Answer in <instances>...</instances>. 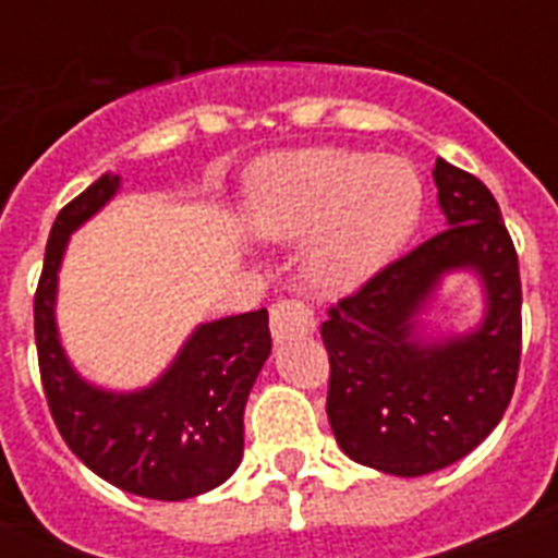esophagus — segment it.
Returning <instances> with one entry per match:
<instances>
[{
    "label": "esophagus",
    "mask_w": 558,
    "mask_h": 558,
    "mask_svg": "<svg viewBox=\"0 0 558 558\" xmlns=\"http://www.w3.org/2000/svg\"><path fill=\"white\" fill-rule=\"evenodd\" d=\"M271 339L287 341L295 336H310L315 330L313 310L298 301V298H283L271 306Z\"/></svg>",
    "instance_id": "1"
}]
</instances>
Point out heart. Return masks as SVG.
Segmentation results:
<instances>
[{
    "label": "heart",
    "mask_w": 558,
    "mask_h": 558,
    "mask_svg": "<svg viewBox=\"0 0 558 558\" xmlns=\"http://www.w3.org/2000/svg\"><path fill=\"white\" fill-rule=\"evenodd\" d=\"M423 187L402 159L313 147L266 161L252 182L257 234L301 240L304 275L324 292H348L379 271L420 217Z\"/></svg>",
    "instance_id": "obj_1"
}]
</instances>
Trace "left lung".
<instances>
[{"label": "left lung", "instance_id": "1", "mask_svg": "<svg viewBox=\"0 0 558 558\" xmlns=\"http://www.w3.org/2000/svg\"><path fill=\"white\" fill-rule=\"evenodd\" d=\"M449 228L388 263L330 306L327 416L341 451L385 475L416 477L466 458L501 423L521 362L519 254L489 187L437 159ZM472 268L487 289L477 331L418 339V313L446 270Z\"/></svg>", "mask_w": 558, "mask_h": 558}]
</instances>
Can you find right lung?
I'll return each mask as SVG.
<instances>
[{"instance_id": "obj_1", "label": "right lung", "mask_w": 558, "mask_h": 558, "mask_svg": "<svg viewBox=\"0 0 558 558\" xmlns=\"http://www.w3.org/2000/svg\"><path fill=\"white\" fill-rule=\"evenodd\" d=\"M118 185L121 179L104 173L51 226L34 295L39 379L57 432L95 475L142 498L185 501L226 484L243 460L245 399L271 350L269 313L196 327L150 388L109 393L83 381L57 339V269L69 234L98 214Z\"/></svg>"}]
</instances>
